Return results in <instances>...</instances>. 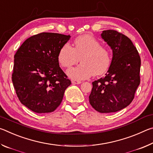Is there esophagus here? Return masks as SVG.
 <instances>
[{"label": "esophagus", "instance_id": "1", "mask_svg": "<svg viewBox=\"0 0 153 153\" xmlns=\"http://www.w3.org/2000/svg\"><path fill=\"white\" fill-rule=\"evenodd\" d=\"M71 82H72V84H81V83H82L81 81H78V80H75V79L72 80Z\"/></svg>", "mask_w": 153, "mask_h": 153}]
</instances>
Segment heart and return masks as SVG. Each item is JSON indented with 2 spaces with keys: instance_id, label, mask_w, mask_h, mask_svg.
Returning a JSON list of instances; mask_svg holds the SVG:
<instances>
[{
  "instance_id": "b5f03b06",
  "label": "heart",
  "mask_w": 153,
  "mask_h": 153,
  "mask_svg": "<svg viewBox=\"0 0 153 153\" xmlns=\"http://www.w3.org/2000/svg\"><path fill=\"white\" fill-rule=\"evenodd\" d=\"M81 61L82 64L67 70V74L75 80L86 79L100 76L109 68L111 55L109 49L101 46L99 40L90 34L78 36L74 42V47L65 44L59 50L58 61L62 67L69 68Z\"/></svg>"
}]
</instances>
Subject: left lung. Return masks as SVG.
I'll return each mask as SVG.
<instances>
[{"label": "left lung", "instance_id": "8db88e82", "mask_svg": "<svg viewBox=\"0 0 153 153\" xmlns=\"http://www.w3.org/2000/svg\"><path fill=\"white\" fill-rule=\"evenodd\" d=\"M101 37L112 49V61L105 76L92 82L89 102L98 112H117L134 98L140 83L141 60L132 42L123 33L104 30Z\"/></svg>", "mask_w": 153, "mask_h": 153}]
</instances>
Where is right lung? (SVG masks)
<instances>
[{"label":"right lung","mask_w":153,"mask_h":153,"mask_svg":"<svg viewBox=\"0 0 153 153\" xmlns=\"http://www.w3.org/2000/svg\"><path fill=\"white\" fill-rule=\"evenodd\" d=\"M70 36L42 32L25 41L14 55L12 82L19 101L35 113L53 112L71 82L58 54Z\"/></svg>","instance_id":"1"}]
</instances>
